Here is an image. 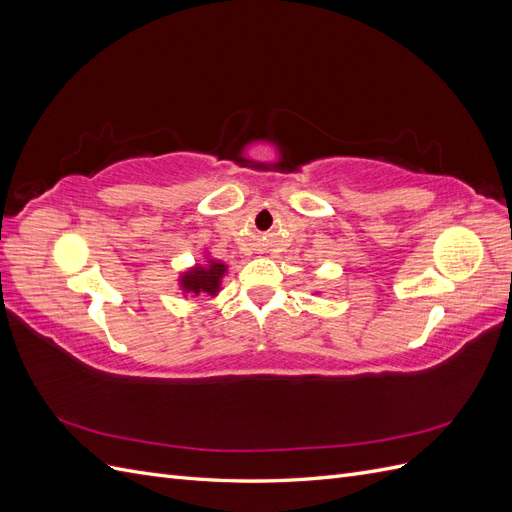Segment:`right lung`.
<instances>
[{
	"instance_id": "add662e5",
	"label": "right lung",
	"mask_w": 512,
	"mask_h": 512,
	"mask_svg": "<svg viewBox=\"0 0 512 512\" xmlns=\"http://www.w3.org/2000/svg\"><path fill=\"white\" fill-rule=\"evenodd\" d=\"M224 273H226L224 262L209 258L207 265H196L194 269L185 271L179 282H181L183 292H190V294L207 292V294H211V297H215L220 290Z\"/></svg>"
}]
</instances>
